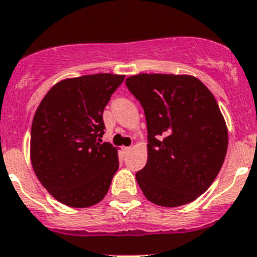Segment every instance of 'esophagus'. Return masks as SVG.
I'll return each mask as SVG.
<instances>
[{
  "mask_svg": "<svg viewBox=\"0 0 257 257\" xmlns=\"http://www.w3.org/2000/svg\"><path fill=\"white\" fill-rule=\"evenodd\" d=\"M131 150H132V148H131V146H126V148H124V153H125V154L131 152Z\"/></svg>",
  "mask_w": 257,
  "mask_h": 257,
  "instance_id": "esophagus-1",
  "label": "esophagus"
}]
</instances>
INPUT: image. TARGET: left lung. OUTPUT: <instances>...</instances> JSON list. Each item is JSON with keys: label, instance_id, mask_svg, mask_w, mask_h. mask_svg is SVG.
Segmentation results:
<instances>
[{"label": "left lung", "instance_id": "obj_1", "mask_svg": "<svg viewBox=\"0 0 257 257\" xmlns=\"http://www.w3.org/2000/svg\"><path fill=\"white\" fill-rule=\"evenodd\" d=\"M141 103L148 162L136 179L149 201L175 208L210 187L227 152V128L217 100L192 75L139 74L125 81Z\"/></svg>", "mask_w": 257, "mask_h": 257}]
</instances>
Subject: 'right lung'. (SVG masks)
<instances>
[{
  "mask_svg": "<svg viewBox=\"0 0 257 257\" xmlns=\"http://www.w3.org/2000/svg\"><path fill=\"white\" fill-rule=\"evenodd\" d=\"M124 75L99 73L56 83L31 126V163L57 201L88 208L102 201L118 169L116 148L102 142L103 111Z\"/></svg>",
  "mask_w": 257,
  "mask_h": 257,
  "instance_id": "obj_1",
  "label": "right lung"
}]
</instances>
